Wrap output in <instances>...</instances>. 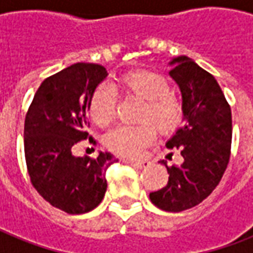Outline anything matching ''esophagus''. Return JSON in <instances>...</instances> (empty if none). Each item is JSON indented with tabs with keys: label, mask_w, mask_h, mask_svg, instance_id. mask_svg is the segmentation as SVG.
I'll return each instance as SVG.
<instances>
[{
	"label": "esophagus",
	"mask_w": 253,
	"mask_h": 253,
	"mask_svg": "<svg viewBox=\"0 0 253 253\" xmlns=\"http://www.w3.org/2000/svg\"><path fill=\"white\" fill-rule=\"evenodd\" d=\"M126 162L128 163V165H131L135 169H144L145 166H148L149 165L148 161H133V159H127Z\"/></svg>",
	"instance_id": "1"
}]
</instances>
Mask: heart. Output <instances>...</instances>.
Returning a JSON list of instances; mask_svg holds the SVG:
<instances>
[{
	"instance_id": "1",
	"label": "heart",
	"mask_w": 253,
	"mask_h": 253,
	"mask_svg": "<svg viewBox=\"0 0 253 253\" xmlns=\"http://www.w3.org/2000/svg\"><path fill=\"white\" fill-rule=\"evenodd\" d=\"M119 88L127 95L144 101L140 126H122L106 135L105 145L120 156L135 158L141 155L156 137V126L161 133H169L178 125L181 106L170 92L168 79L151 70H131L119 79ZM88 112L92 122L105 127L115 118V95L106 85L97 87L90 98ZM153 125H151L150 123Z\"/></svg>"
}]
</instances>
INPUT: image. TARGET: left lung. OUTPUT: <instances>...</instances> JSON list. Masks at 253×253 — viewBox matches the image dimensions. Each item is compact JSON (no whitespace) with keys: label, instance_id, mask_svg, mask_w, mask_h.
<instances>
[{"label":"left lung","instance_id":"1","mask_svg":"<svg viewBox=\"0 0 253 253\" xmlns=\"http://www.w3.org/2000/svg\"><path fill=\"white\" fill-rule=\"evenodd\" d=\"M169 76L181 92L183 123L166 142L178 149L180 166L169 168V181L149 199L166 212H183L208 198L220 183L231 148V109L216 79L181 55L169 62Z\"/></svg>","mask_w":253,"mask_h":253}]
</instances>
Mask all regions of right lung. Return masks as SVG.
Listing matches in <instances>:
<instances>
[{
  "label": "right lung",
  "instance_id": "1",
  "mask_svg": "<svg viewBox=\"0 0 253 253\" xmlns=\"http://www.w3.org/2000/svg\"><path fill=\"white\" fill-rule=\"evenodd\" d=\"M108 76L97 63H75L45 79L25 119V156L34 188L69 214L97 208L106 191V169L116 159L75 156L72 147L88 137V104Z\"/></svg>",
  "mask_w": 253,
  "mask_h": 253
}]
</instances>
